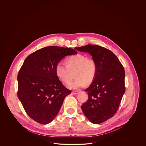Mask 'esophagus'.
Segmentation results:
<instances>
[{
    "instance_id": "obj_1",
    "label": "esophagus",
    "mask_w": 146,
    "mask_h": 146,
    "mask_svg": "<svg viewBox=\"0 0 146 146\" xmlns=\"http://www.w3.org/2000/svg\"><path fill=\"white\" fill-rule=\"evenodd\" d=\"M72 93L73 94H74V95H77V94H78V91H72Z\"/></svg>"
}]
</instances>
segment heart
<instances>
[{
	"label": "heart",
	"mask_w": 146,
	"mask_h": 146,
	"mask_svg": "<svg viewBox=\"0 0 146 146\" xmlns=\"http://www.w3.org/2000/svg\"><path fill=\"white\" fill-rule=\"evenodd\" d=\"M66 62V65L62 63H58L55 72L59 78L66 84L71 82L75 73L76 78L69 84L70 88H80L83 87L87 82L90 83L95 78L97 64L93 58L76 54L69 57Z\"/></svg>",
	"instance_id": "b5f03b06"
}]
</instances>
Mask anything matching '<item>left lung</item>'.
<instances>
[{
	"label": "left lung",
	"instance_id": "1",
	"mask_svg": "<svg viewBox=\"0 0 146 146\" xmlns=\"http://www.w3.org/2000/svg\"><path fill=\"white\" fill-rule=\"evenodd\" d=\"M75 49L90 54L97 64L95 78L84 90L88 92V100L81 109L91 123H102L117 112L125 93L124 67L111 51L104 47L87 45Z\"/></svg>",
	"mask_w": 146,
	"mask_h": 146
}]
</instances>
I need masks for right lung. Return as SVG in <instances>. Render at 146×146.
<instances>
[{
	"instance_id": "right-lung-1",
	"label": "right lung",
	"mask_w": 146,
	"mask_h": 146,
	"mask_svg": "<svg viewBox=\"0 0 146 146\" xmlns=\"http://www.w3.org/2000/svg\"><path fill=\"white\" fill-rule=\"evenodd\" d=\"M73 49L55 46L39 49L25 60L17 77V96L28 115L46 124L59 113L65 97L71 93L56 74V64Z\"/></svg>"
}]
</instances>
